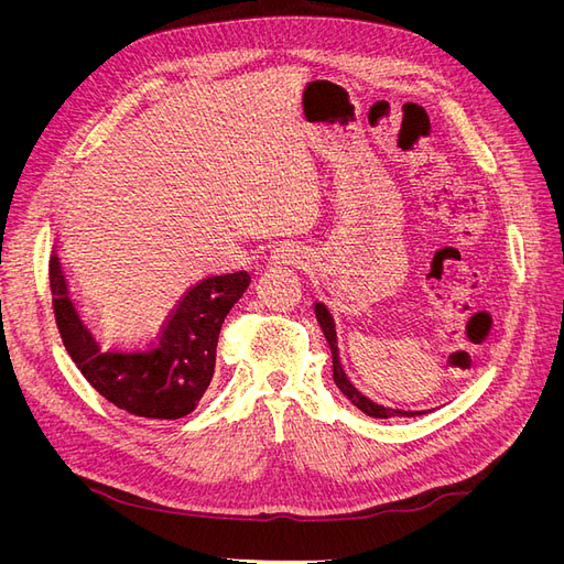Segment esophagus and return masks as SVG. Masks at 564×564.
<instances>
[{
    "instance_id": "34e87169",
    "label": "esophagus",
    "mask_w": 564,
    "mask_h": 564,
    "mask_svg": "<svg viewBox=\"0 0 564 564\" xmlns=\"http://www.w3.org/2000/svg\"><path fill=\"white\" fill-rule=\"evenodd\" d=\"M305 259H308V253L296 242H280L268 253L270 265H303Z\"/></svg>"
}]
</instances>
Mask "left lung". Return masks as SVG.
<instances>
[{
    "mask_svg": "<svg viewBox=\"0 0 564 564\" xmlns=\"http://www.w3.org/2000/svg\"><path fill=\"white\" fill-rule=\"evenodd\" d=\"M315 317L319 322V327L324 332V338H327V344L332 348V362H334V383L338 386V390L344 392V395L360 409V412H365L367 416L371 419H392V416H423L433 412V409H395V406H386L377 400L367 398L365 392L360 388H355V383L348 379V373L344 369V365H340L338 360V340H336V324H334V317L329 313V308L324 303H315Z\"/></svg>",
    "mask_w": 564,
    "mask_h": 564,
    "instance_id": "obj_1",
    "label": "left lung"
}]
</instances>
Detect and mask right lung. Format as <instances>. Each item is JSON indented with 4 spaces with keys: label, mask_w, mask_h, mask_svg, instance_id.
<instances>
[{
    "label": "right lung",
    "mask_w": 564,
    "mask_h": 564,
    "mask_svg": "<svg viewBox=\"0 0 564 564\" xmlns=\"http://www.w3.org/2000/svg\"><path fill=\"white\" fill-rule=\"evenodd\" d=\"M48 280L63 346L84 379L115 406L145 419H183L199 404L214 377L220 327L251 282L245 270L199 280L181 296L155 344L122 350L104 348L89 329L56 249Z\"/></svg>",
    "instance_id": "1"
}]
</instances>
